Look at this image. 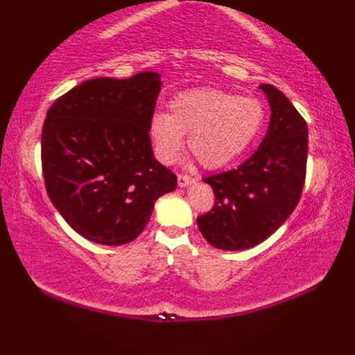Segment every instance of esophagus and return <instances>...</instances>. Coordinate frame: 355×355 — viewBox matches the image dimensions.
I'll use <instances>...</instances> for the list:
<instances>
[{"label": "esophagus", "instance_id": "obj_1", "mask_svg": "<svg viewBox=\"0 0 355 355\" xmlns=\"http://www.w3.org/2000/svg\"><path fill=\"white\" fill-rule=\"evenodd\" d=\"M195 182V180L191 175H186V173H178V186L180 187H186Z\"/></svg>", "mask_w": 355, "mask_h": 355}]
</instances>
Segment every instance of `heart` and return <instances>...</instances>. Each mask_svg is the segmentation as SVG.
Masks as SVG:
<instances>
[{
    "mask_svg": "<svg viewBox=\"0 0 355 355\" xmlns=\"http://www.w3.org/2000/svg\"><path fill=\"white\" fill-rule=\"evenodd\" d=\"M266 110L253 96H233L198 88L173 96L169 114L155 112L149 137L155 157L173 163L187 135V149L207 169L224 168L243 155L258 137Z\"/></svg>",
    "mask_w": 355,
    "mask_h": 355,
    "instance_id": "heart-1",
    "label": "heart"
}]
</instances>
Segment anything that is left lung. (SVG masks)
<instances>
[{"label":"left lung","instance_id":"left-lung-1","mask_svg":"<svg viewBox=\"0 0 355 355\" xmlns=\"http://www.w3.org/2000/svg\"><path fill=\"white\" fill-rule=\"evenodd\" d=\"M261 88L271 117L259 148L235 169L205 178L214 189L215 205L197 218L198 229L221 250H244L267 239L296 209L305 184V119L276 87Z\"/></svg>","mask_w":355,"mask_h":355}]
</instances>
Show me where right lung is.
Listing matches in <instances>:
<instances>
[{
	"mask_svg": "<svg viewBox=\"0 0 355 355\" xmlns=\"http://www.w3.org/2000/svg\"><path fill=\"white\" fill-rule=\"evenodd\" d=\"M160 74L97 78L71 88L47 111L41 137L49 198L70 227L103 245L137 238L154 202L177 175L155 160L149 123Z\"/></svg>",
	"mask_w": 355,
	"mask_h": 355,
	"instance_id": "right-lung-1",
	"label": "right lung"
}]
</instances>
